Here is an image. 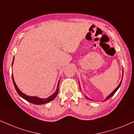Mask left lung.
Listing matches in <instances>:
<instances>
[{
	"instance_id": "obj_1",
	"label": "left lung",
	"mask_w": 134,
	"mask_h": 134,
	"mask_svg": "<svg viewBox=\"0 0 134 134\" xmlns=\"http://www.w3.org/2000/svg\"><path fill=\"white\" fill-rule=\"evenodd\" d=\"M121 82H122V81H121V83H119V85H118V87H117V88H116V89H115V90H114V91H113V92H112V93H111V94H109V95L108 96V97H107V98H106V100H108V99H109V98H111V97H112V96H113V95H114V93H116V91H117V90H118V88H119V87H120V86H121Z\"/></svg>"
}]
</instances>
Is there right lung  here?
<instances>
[{
	"mask_svg": "<svg viewBox=\"0 0 134 134\" xmlns=\"http://www.w3.org/2000/svg\"><path fill=\"white\" fill-rule=\"evenodd\" d=\"M13 60H14V58H13ZM13 64V63H12ZM12 80H13V85H14V87L15 88V89H16V91H17L18 94H19V95L21 96L23 98V99H25V100H26L27 101H28V102L31 103H33V104H45V103H47L48 102H49V101L53 100L54 98L56 97V96L57 95V94H58V92H59V82L58 83V86H57V90L56 91H55V92L52 94V96H51L50 97H49L48 98H47V99H41V98H39L38 97H32V96H27L26 94H25L24 93H23L21 92V91L19 89H18V88L17 87V86H16V85L15 84V81H14V79H13V74H12Z\"/></svg>",
	"mask_w": 134,
	"mask_h": 134,
	"instance_id": "add662e5",
	"label": "right lung"
}]
</instances>
